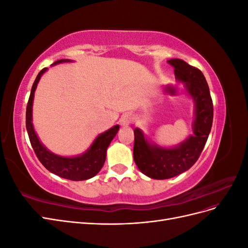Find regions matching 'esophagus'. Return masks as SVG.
Returning <instances> with one entry per match:
<instances>
[{"label":"esophagus","mask_w":248,"mask_h":248,"mask_svg":"<svg viewBox=\"0 0 248 248\" xmlns=\"http://www.w3.org/2000/svg\"><path fill=\"white\" fill-rule=\"evenodd\" d=\"M132 122V117L129 115H124L120 119V124L123 127H127L128 125H130V123Z\"/></svg>","instance_id":"esophagus-1"}]
</instances>
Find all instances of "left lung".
Listing matches in <instances>:
<instances>
[{"mask_svg": "<svg viewBox=\"0 0 248 248\" xmlns=\"http://www.w3.org/2000/svg\"><path fill=\"white\" fill-rule=\"evenodd\" d=\"M168 62L175 68L176 79L183 82L187 93L193 99V136L178 146L164 148L149 142L140 128L134 129V162L142 174L157 180L178 176L197 162L213 122V103L204 74L183 60L171 59Z\"/></svg>", "mask_w": 248, "mask_h": 248, "instance_id": "1", "label": "left lung"}]
</instances>
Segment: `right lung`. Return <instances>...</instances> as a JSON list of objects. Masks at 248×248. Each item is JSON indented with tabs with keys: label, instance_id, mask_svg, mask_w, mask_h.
<instances>
[{
	"label": "right lung",
	"instance_id": "right-lung-1",
	"mask_svg": "<svg viewBox=\"0 0 248 248\" xmlns=\"http://www.w3.org/2000/svg\"><path fill=\"white\" fill-rule=\"evenodd\" d=\"M63 62H70V60H58L52 65H56ZM47 70L43 68L37 76L34 84L32 86L31 94L27 106L26 112V127L29 134L30 141L33 147L36 156L38 157L39 161L43 164V167L48 170L52 174L64 179L71 180V181H82V180L91 179L98 174L101 168L103 167L104 161L107 158V149L109 146L110 141L116 137L119 130V125L111 127L108 131L99 134L95 139L85 153L74 157H64L59 156L50 152L49 150L44 147L34 130L32 122V108L34 100V93L38 85V81L42 74Z\"/></svg>",
	"mask_w": 248,
	"mask_h": 248
}]
</instances>
